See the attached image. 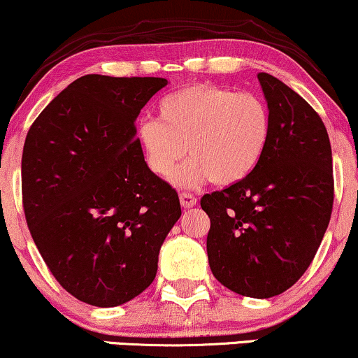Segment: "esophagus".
I'll return each mask as SVG.
<instances>
[{
	"label": "esophagus",
	"instance_id": "esophagus-1",
	"mask_svg": "<svg viewBox=\"0 0 358 358\" xmlns=\"http://www.w3.org/2000/svg\"><path fill=\"white\" fill-rule=\"evenodd\" d=\"M180 203H182L183 208H193L196 205V198L189 193H182L180 194Z\"/></svg>",
	"mask_w": 358,
	"mask_h": 358
}]
</instances>
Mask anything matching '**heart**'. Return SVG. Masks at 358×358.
Returning <instances> with one entry per match:
<instances>
[{
    "label": "heart",
    "mask_w": 358,
    "mask_h": 358,
    "mask_svg": "<svg viewBox=\"0 0 358 358\" xmlns=\"http://www.w3.org/2000/svg\"><path fill=\"white\" fill-rule=\"evenodd\" d=\"M158 120L138 125L137 138L152 173L169 178L188 151L192 158L175 172L176 187L234 185L261 164L271 140L268 103L250 92L194 84L169 94L157 106Z\"/></svg>",
    "instance_id": "b5f03b06"
}]
</instances>
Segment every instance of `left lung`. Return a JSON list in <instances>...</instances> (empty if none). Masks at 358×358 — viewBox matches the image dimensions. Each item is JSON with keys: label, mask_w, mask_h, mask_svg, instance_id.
Here are the masks:
<instances>
[{"label": "left lung", "mask_w": 358, "mask_h": 358, "mask_svg": "<svg viewBox=\"0 0 358 358\" xmlns=\"http://www.w3.org/2000/svg\"><path fill=\"white\" fill-rule=\"evenodd\" d=\"M271 140L243 182L205 194L211 273L239 296L268 299L309 268L334 205L332 148L317 112L274 76L259 72Z\"/></svg>", "instance_id": "obj_1"}]
</instances>
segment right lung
I'll return each instance as SVG.
<instances>
[{
	"label": "right lung",
	"instance_id": "obj_1",
	"mask_svg": "<svg viewBox=\"0 0 358 358\" xmlns=\"http://www.w3.org/2000/svg\"><path fill=\"white\" fill-rule=\"evenodd\" d=\"M164 78L87 74L54 97L26 135L22 206L57 282L97 307L150 286L158 252L182 216L178 194L152 173L135 120Z\"/></svg>",
	"mask_w": 358,
	"mask_h": 358
}]
</instances>
